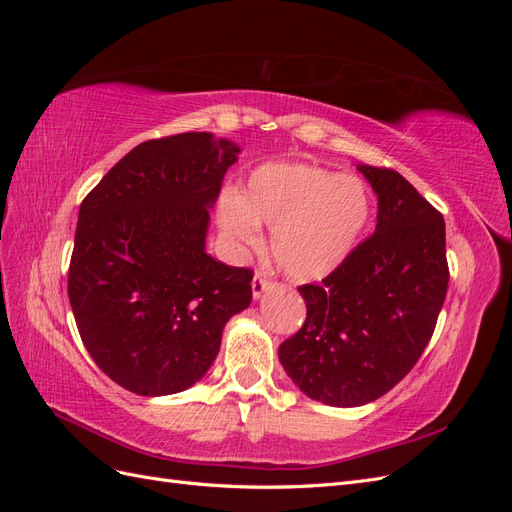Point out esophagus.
I'll list each match as a JSON object with an SVG mask.
<instances>
[{"label":"esophagus","instance_id":"obj_1","mask_svg":"<svg viewBox=\"0 0 512 512\" xmlns=\"http://www.w3.org/2000/svg\"><path fill=\"white\" fill-rule=\"evenodd\" d=\"M269 286H271V282L267 280V275L262 273V271H256L254 280H252V297H254V299H260L262 292H265Z\"/></svg>","mask_w":512,"mask_h":512}]
</instances>
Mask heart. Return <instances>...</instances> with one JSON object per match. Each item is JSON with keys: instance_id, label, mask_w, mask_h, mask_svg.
<instances>
[{"instance_id": "1", "label": "heart", "mask_w": 512, "mask_h": 512, "mask_svg": "<svg viewBox=\"0 0 512 512\" xmlns=\"http://www.w3.org/2000/svg\"><path fill=\"white\" fill-rule=\"evenodd\" d=\"M371 215L367 185L316 164L269 162L247 179L241 198L220 203V228L237 247L260 241V224L273 230V258L294 282L335 273L359 245Z\"/></svg>"}]
</instances>
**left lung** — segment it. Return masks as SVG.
I'll list each match as a JSON object with an SVG mask.
<instances>
[{
	"mask_svg": "<svg viewBox=\"0 0 512 512\" xmlns=\"http://www.w3.org/2000/svg\"><path fill=\"white\" fill-rule=\"evenodd\" d=\"M378 196L374 235L322 284L299 286L303 327L280 346L290 380L316 401H376L421 359L448 288L442 213L397 170L359 164Z\"/></svg>",
	"mask_w": 512,
	"mask_h": 512,
	"instance_id": "8db88e82",
	"label": "left lung"
}]
</instances>
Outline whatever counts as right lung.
<instances>
[{
    "label": "right lung",
    "mask_w": 512,
    "mask_h": 512,
    "mask_svg": "<svg viewBox=\"0 0 512 512\" xmlns=\"http://www.w3.org/2000/svg\"><path fill=\"white\" fill-rule=\"evenodd\" d=\"M239 147L211 132L136 145L79 211L68 297L91 359L126 391L173 395L203 378L254 273L205 252L209 209Z\"/></svg>",
    "instance_id": "right-lung-1"
}]
</instances>
